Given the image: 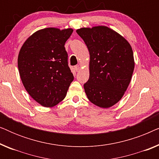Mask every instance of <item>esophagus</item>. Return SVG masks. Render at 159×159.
<instances>
[{
	"label": "esophagus",
	"mask_w": 159,
	"mask_h": 159,
	"mask_svg": "<svg viewBox=\"0 0 159 159\" xmlns=\"http://www.w3.org/2000/svg\"><path fill=\"white\" fill-rule=\"evenodd\" d=\"M75 69L76 71H79L80 68L79 66H75Z\"/></svg>",
	"instance_id": "esophagus-1"
}]
</instances>
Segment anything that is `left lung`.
I'll return each mask as SVG.
<instances>
[{"label":"left lung","instance_id":"obj_1","mask_svg":"<svg viewBox=\"0 0 159 159\" xmlns=\"http://www.w3.org/2000/svg\"><path fill=\"white\" fill-rule=\"evenodd\" d=\"M90 53V77L84 84L87 97L98 107L108 108L123 97L131 81L134 61L126 39L106 26L77 30Z\"/></svg>","mask_w":159,"mask_h":159}]
</instances>
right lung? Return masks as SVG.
I'll list each match as a JSON object with an SVG mask.
<instances>
[{"mask_svg": "<svg viewBox=\"0 0 159 159\" xmlns=\"http://www.w3.org/2000/svg\"><path fill=\"white\" fill-rule=\"evenodd\" d=\"M71 28L40 30L24 43L18 56V68L29 95L44 107H53L66 97L74 80L64 45Z\"/></svg>", "mask_w": 159, "mask_h": 159, "instance_id": "1", "label": "right lung"}]
</instances>
